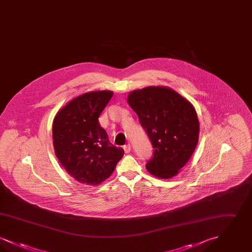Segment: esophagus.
<instances>
[{"mask_svg":"<svg viewBox=\"0 0 252 252\" xmlns=\"http://www.w3.org/2000/svg\"><path fill=\"white\" fill-rule=\"evenodd\" d=\"M124 150L126 153H129L131 151V145L130 144H126L124 146Z\"/></svg>","mask_w":252,"mask_h":252,"instance_id":"obj_1","label":"esophagus"}]
</instances>
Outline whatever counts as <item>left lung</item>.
<instances>
[{
	"mask_svg": "<svg viewBox=\"0 0 252 252\" xmlns=\"http://www.w3.org/2000/svg\"><path fill=\"white\" fill-rule=\"evenodd\" d=\"M155 149L147 171L158 179L177 176L198 142L199 121L192 104L167 87H146L127 96Z\"/></svg>",
	"mask_w": 252,
	"mask_h": 252,
	"instance_id": "obj_1",
	"label": "left lung"
}]
</instances>
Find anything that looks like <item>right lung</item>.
<instances>
[{
  "mask_svg": "<svg viewBox=\"0 0 252 252\" xmlns=\"http://www.w3.org/2000/svg\"><path fill=\"white\" fill-rule=\"evenodd\" d=\"M113 95L97 91L77 96L60 108L53 122V143L61 165L75 180L99 185L108 179L124 156L110 144L98 118Z\"/></svg>",
  "mask_w": 252,
  "mask_h": 252,
  "instance_id": "right-lung-1",
  "label": "right lung"
}]
</instances>
